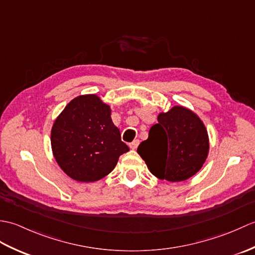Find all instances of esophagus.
Wrapping results in <instances>:
<instances>
[{
	"instance_id": "esophagus-1",
	"label": "esophagus",
	"mask_w": 255,
	"mask_h": 255,
	"mask_svg": "<svg viewBox=\"0 0 255 255\" xmlns=\"http://www.w3.org/2000/svg\"><path fill=\"white\" fill-rule=\"evenodd\" d=\"M138 144H139V140L136 139V140H133V141H132L131 143H129V147H130V149L134 150V149H137Z\"/></svg>"
}]
</instances>
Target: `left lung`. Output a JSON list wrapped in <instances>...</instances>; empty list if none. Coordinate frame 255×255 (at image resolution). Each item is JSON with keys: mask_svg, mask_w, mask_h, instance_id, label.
<instances>
[{"mask_svg": "<svg viewBox=\"0 0 255 255\" xmlns=\"http://www.w3.org/2000/svg\"><path fill=\"white\" fill-rule=\"evenodd\" d=\"M209 139L205 125L192 111L174 106L161 113L149 137L137 152L160 180L185 181L202 169L208 155Z\"/></svg>", "mask_w": 255, "mask_h": 255, "instance_id": "obj_1", "label": "left lung"}]
</instances>
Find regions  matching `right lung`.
Returning <instances> with one entry per match:
<instances>
[{
  "mask_svg": "<svg viewBox=\"0 0 255 255\" xmlns=\"http://www.w3.org/2000/svg\"><path fill=\"white\" fill-rule=\"evenodd\" d=\"M51 148L62 171L78 182H95L129 151L113 124L111 107L95 94L75 97L56 119Z\"/></svg>",
  "mask_w": 255,
  "mask_h": 255,
  "instance_id": "obj_1",
  "label": "right lung"
}]
</instances>
